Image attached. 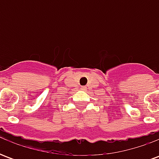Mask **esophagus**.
<instances>
[{"label": "esophagus", "mask_w": 159, "mask_h": 159, "mask_svg": "<svg viewBox=\"0 0 159 159\" xmlns=\"http://www.w3.org/2000/svg\"><path fill=\"white\" fill-rule=\"evenodd\" d=\"M81 89H82V90H85V89H86V87H85V86L81 87Z\"/></svg>", "instance_id": "34e87169"}]
</instances>
